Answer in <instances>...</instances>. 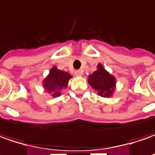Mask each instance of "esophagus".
Listing matches in <instances>:
<instances>
[{
    "mask_svg": "<svg viewBox=\"0 0 155 155\" xmlns=\"http://www.w3.org/2000/svg\"><path fill=\"white\" fill-rule=\"evenodd\" d=\"M74 74H75L76 76H81L83 74V71L82 70H77V71L74 72Z\"/></svg>",
    "mask_w": 155,
    "mask_h": 155,
    "instance_id": "1",
    "label": "esophagus"
}]
</instances>
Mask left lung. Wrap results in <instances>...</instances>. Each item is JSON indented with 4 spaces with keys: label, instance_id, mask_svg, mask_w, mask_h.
Returning a JSON list of instances; mask_svg holds the SVG:
<instances>
[{
    "label": "left lung",
    "instance_id": "8db88e82",
    "mask_svg": "<svg viewBox=\"0 0 155 155\" xmlns=\"http://www.w3.org/2000/svg\"><path fill=\"white\" fill-rule=\"evenodd\" d=\"M87 81L101 97L109 98L115 92L116 78L106 71L100 63L97 66V70L88 75Z\"/></svg>",
    "mask_w": 155,
    "mask_h": 155
}]
</instances>
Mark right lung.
Masks as SVG:
<instances>
[{
    "mask_svg": "<svg viewBox=\"0 0 155 155\" xmlns=\"http://www.w3.org/2000/svg\"><path fill=\"white\" fill-rule=\"evenodd\" d=\"M71 78V74L61 71L56 66H54L43 81V87L47 94H51L52 97H58L61 95V90L67 87Z\"/></svg>",
    "mask_w": 155,
    "mask_h": 155,
    "instance_id": "right-lung-1",
    "label": "right lung"
}]
</instances>
